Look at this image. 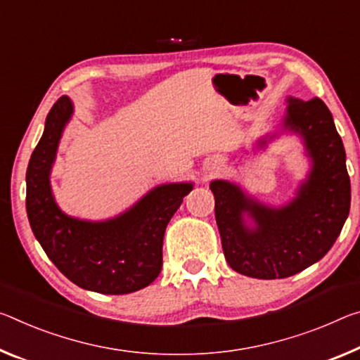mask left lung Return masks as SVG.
I'll return each instance as SVG.
<instances>
[{
	"label": "left lung",
	"instance_id": "left-lung-1",
	"mask_svg": "<svg viewBox=\"0 0 360 360\" xmlns=\"http://www.w3.org/2000/svg\"><path fill=\"white\" fill-rule=\"evenodd\" d=\"M283 128L304 141L312 168L296 197L274 208L229 181H213L222 252L233 271L255 278H285L322 259L338 238L351 207L346 152L322 99H287ZM261 146L266 141H259ZM254 221L247 225L244 214Z\"/></svg>",
	"mask_w": 360,
	"mask_h": 360
}]
</instances>
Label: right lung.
Instances as JSON below:
<instances>
[{"label": "right lung", "mask_w": 360, "mask_h": 360, "mask_svg": "<svg viewBox=\"0 0 360 360\" xmlns=\"http://www.w3.org/2000/svg\"><path fill=\"white\" fill-rule=\"evenodd\" d=\"M72 113V101L62 96L49 110L28 162L25 205L32 231L57 269L78 287L104 295L138 292L162 271L165 229L192 191V182L157 186L128 211L107 221H83L62 213L49 174Z\"/></svg>", "instance_id": "add662e5"}]
</instances>
